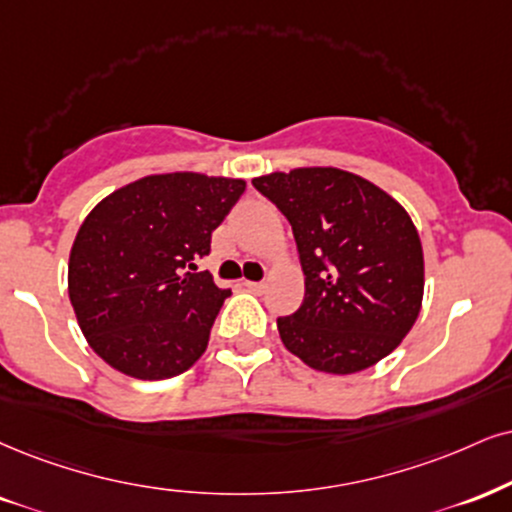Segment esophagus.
I'll list each match as a JSON object with an SVG mask.
<instances>
[{
  "mask_svg": "<svg viewBox=\"0 0 512 512\" xmlns=\"http://www.w3.org/2000/svg\"><path fill=\"white\" fill-rule=\"evenodd\" d=\"M244 287L249 289V292H254V294H263V292H266V285H263V282H249V280H246Z\"/></svg>",
  "mask_w": 512,
  "mask_h": 512,
  "instance_id": "obj_1",
  "label": "esophagus"
}]
</instances>
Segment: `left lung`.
I'll return each instance as SVG.
<instances>
[{
  "mask_svg": "<svg viewBox=\"0 0 512 512\" xmlns=\"http://www.w3.org/2000/svg\"><path fill=\"white\" fill-rule=\"evenodd\" d=\"M292 225L304 304L277 318L282 344L313 370L361 372L389 356L418 318L425 261L399 201L361 175L296 168L254 178Z\"/></svg>",
  "mask_w": 512,
  "mask_h": 512,
  "instance_id": "obj_1",
  "label": "left lung"
}]
</instances>
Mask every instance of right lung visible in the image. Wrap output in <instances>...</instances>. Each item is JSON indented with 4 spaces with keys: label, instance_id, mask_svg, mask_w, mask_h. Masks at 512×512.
Returning <instances> with one entry per match:
<instances>
[{
    "label": "right lung",
    "instance_id": "add662e5",
    "mask_svg": "<svg viewBox=\"0 0 512 512\" xmlns=\"http://www.w3.org/2000/svg\"><path fill=\"white\" fill-rule=\"evenodd\" d=\"M246 189L201 173L147 175L92 208L68 261V296L87 344L137 380L199 361L230 296L197 261Z\"/></svg>",
    "mask_w": 512,
    "mask_h": 512
}]
</instances>
